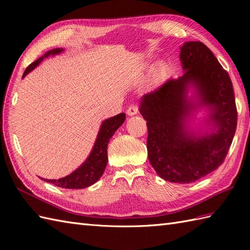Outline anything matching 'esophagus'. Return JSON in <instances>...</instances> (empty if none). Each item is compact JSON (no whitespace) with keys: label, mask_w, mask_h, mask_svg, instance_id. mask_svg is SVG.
I'll return each instance as SVG.
<instances>
[{"label":"esophagus","mask_w":250,"mask_h":250,"mask_svg":"<svg viewBox=\"0 0 250 250\" xmlns=\"http://www.w3.org/2000/svg\"><path fill=\"white\" fill-rule=\"evenodd\" d=\"M137 113H139V107H137V105L134 104L130 105L128 109H126V114H128V116H134Z\"/></svg>","instance_id":"34e87169"}]
</instances>
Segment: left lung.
<instances>
[{
	"label": "left lung",
	"instance_id": "obj_1",
	"mask_svg": "<svg viewBox=\"0 0 250 250\" xmlns=\"http://www.w3.org/2000/svg\"><path fill=\"white\" fill-rule=\"evenodd\" d=\"M184 74L168 79L141 99L147 121L149 162L162 179L190 184L218 168L235 134L237 111L229 74L201 42L180 47ZM191 91L193 95H190ZM205 109V131L189 128Z\"/></svg>",
	"mask_w": 250,
	"mask_h": 250
}]
</instances>
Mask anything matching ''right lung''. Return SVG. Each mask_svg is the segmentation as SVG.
<instances>
[{
    "label": "right lung",
    "instance_id": "add662e5",
    "mask_svg": "<svg viewBox=\"0 0 250 250\" xmlns=\"http://www.w3.org/2000/svg\"><path fill=\"white\" fill-rule=\"evenodd\" d=\"M63 50H64L63 48H55L47 51L44 56H42L26 67L22 78L25 77L26 74H29L32 70H34L45 58L49 56L59 55ZM125 120V114L121 113L114 117H110V118L106 119L102 122L97 136V140L94 142V145L89 157L86 159V161H84L78 168H76L73 173L59 179H42L45 180L47 183L54 184L58 186V187L65 189H83L97 183L103 175L106 164H107L108 142L111 139V136L115 134V132L119 129V126L124 124Z\"/></svg>",
    "mask_w": 250,
    "mask_h": 250
}]
</instances>
